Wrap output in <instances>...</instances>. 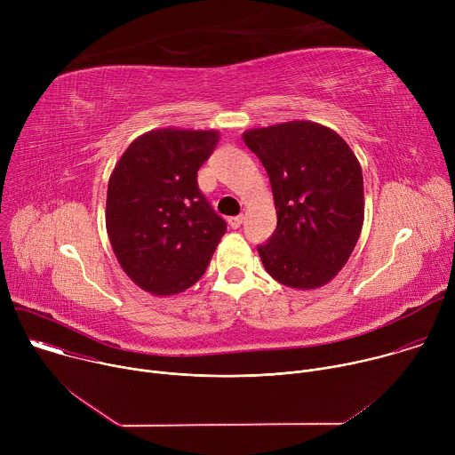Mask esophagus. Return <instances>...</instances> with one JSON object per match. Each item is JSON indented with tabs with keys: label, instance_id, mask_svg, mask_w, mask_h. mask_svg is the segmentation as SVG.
<instances>
[{
	"label": "esophagus",
	"instance_id": "esophagus-1",
	"mask_svg": "<svg viewBox=\"0 0 455 455\" xmlns=\"http://www.w3.org/2000/svg\"><path fill=\"white\" fill-rule=\"evenodd\" d=\"M241 223H243V216H232V218H228V225H230L232 228H239Z\"/></svg>",
	"mask_w": 455,
	"mask_h": 455
}]
</instances>
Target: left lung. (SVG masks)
Here are the masks:
<instances>
[{"mask_svg": "<svg viewBox=\"0 0 455 455\" xmlns=\"http://www.w3.org/2000/svg\"><path fill=\"white\" fill-rule=\"evenodd\" d=\"M243 140L265 165L277 228L259 244L281 284L313 290L347 263L363 225L362 167L333 129L307 120L250 129Z\"/></svg>", "mask_w": 455, "mask_h": 455, "instance_id": "obj_1", "label": "left lung"}]
</instances>
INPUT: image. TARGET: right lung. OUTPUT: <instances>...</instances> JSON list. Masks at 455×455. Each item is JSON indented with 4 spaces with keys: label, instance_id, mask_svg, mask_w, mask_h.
<instances>
[{
    "label": "right lung",
    "instance_id": "add662e5",
    "mask_svg": "<svg viewBox=\"0 0 455 455\" xmlns=\"http://www.w3.org/2000/svg\"><path fill=\"white\" fill-rule=\"evenodd\" d=\"M218 132L155 129L115 165L106 228L122 270L153 295H176L200 281L227 223L198 187V169Z\"/></svg>",
    "mask_w": 455,
    "mask_h": 455
}]
</instances>
